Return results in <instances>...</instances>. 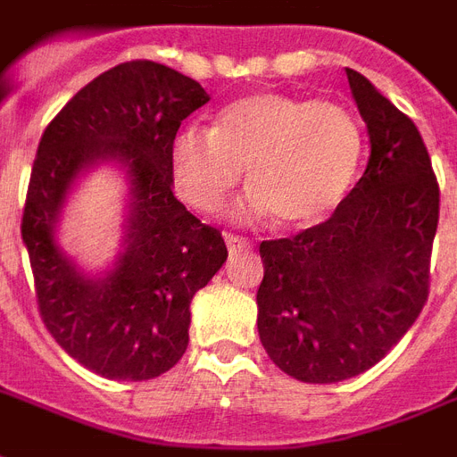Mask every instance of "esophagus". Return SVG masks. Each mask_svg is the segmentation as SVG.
<instances>
[{"label": "esophagus", "mask_w": 457, "mask_h": 457, "mask_svg": "<svg viewBox=\"0 0 457 457\" xmlns=\"http://www.w3.org/2000/svg\"><path fill=\"white\" fill-rule=\"evenodd\" d=\"M225 242H228L229 252H239V249H249L252 247V242L247 237H239V235H225Z\"/></svg>", "instance_id": "esophagus-1"}]
</instances>
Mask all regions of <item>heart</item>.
<instances>
[{
	"mask_svg": "<svg viewBox=\"0 0 457 457\" xmlns=\"http://www.w3.org/2000/svg\"><path fill=\"white\" fill-rule=\"evenodd\" d=\"M362 127L336 100L252 93L229 103L212 129L183 127L170 141V179L198 212H218L247 169V215L311 228L347 198L362 163Z\"/></svg>",
	"mask_w": 457,
	"mask_h": 457,
	"instance_id": "b5f03b06",
	"label": "heart"
}]
</instances>
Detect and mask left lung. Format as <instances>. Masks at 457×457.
<instances>
[{
  "instance_id": "left-lung-1",
  "label": "left lung",
  "mask_w": 457,
  "mask_h": 457,
  "mask_svg": "<svg viewBox=\"0 0 457 457\" xmlns=\"http://www.w3.org/2000/svg\"><path fill=\"white\" fill-rule=\"evenodd\" d=\"M345 73L372 146L362 179L326 222L259 245V340L281 372L311 384L370 370L406 336L428 301L441 210L416 124Z\"/></svg>"
}]
</instances>
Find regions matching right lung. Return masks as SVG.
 I'll list each match as a JSON object with an SVG mask.
<instances>
[{
    "instance_id": "obj_1",
    "label": "right lung",
    "mask_w": 457,
    "mask_h": 457,
    "mask_svg": "<svg viewBox=\"0 0 457 457\" xmlns=\"http://www.w3.org/2000/svg\"><path fill=\"white\" fill-rule=\"evenodd\" d=\"M210 95L154 61L97 75L38 141L21 237L44 326L73 360L117 382L169 372L188 347L190 301L228 259L220 229L173 195L170 141ZM114 158L130 173L128 249L104 279L74 271L53 225L77 173Z\"/></svg>"
}]
</instances>
